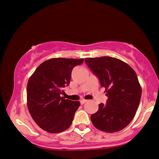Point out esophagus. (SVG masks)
Masks as SVG:
<instances>
[{
    "label": "esophagus",
    "mask_w": 159,
    "mask_h": 159,
    "mask_svg": "<svg viewBox=\"0 0 159 159\" xmlns=\"http://www.w3.org/2000/svg\"><path fill=\"white\" fill-rule=\"evenodd\" d=\"M80 102H81V105H84V104L87 102V100H85V99H81V101H80Z\"/></svg>",
    "instance_id": "1"
}]
</instances>
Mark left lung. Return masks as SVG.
<instances>
[{
	"instance_id": "1",
	"label": "left lung",
	"mask_w": 159,
	"mask_h": 159,
	"mask_svg": "<svg viewBox=\"0 0 159 159\" xmlns=\"http://www.w3.org/2000/svg\"><path fill=\"white\" fill-rule=\"evenodd\" d=\"M85 63L105 87L106 105H98L91 121L102 132H119L134 118L141 97V87L133 69L125 62L111 57L86 58Z\"/></svg>"
}]
</instances>
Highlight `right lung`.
I'll return each instance as SVG.
<instances>
[{
    "instance_id": "1",
    "label": "right lung",
    "mask_w": 159,
    "mask_h": 159,
    "mask_svg": "<svg viewBox=\"0 0 159 159\" xmlns=\"http://www.w3.org/2000/svg\"><path fill=\"white\" fill-rule=\"evenodd\" d=\"M84 59L52 58L43 62L29 78L27 104L35 123L43 130L59 133L73 120L79 102L65 99L61 95L69 85L72 70Z\"/></svg>"
}]
</instances>
